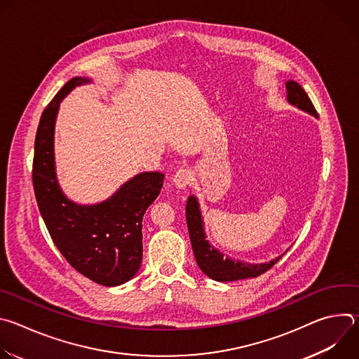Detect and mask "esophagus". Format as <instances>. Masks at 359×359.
I'll return each mask as SVG.
<instances>
[{"mask_svg":"<svg viewBox=\"0 0 359 359\" xmlns=\"http://www.w3.org/2000/svg\"><path fill=\"white\" fill-rule=\"evenodd\" d=\"M193 182V175L189 169H179L173 176V184L177 189H187Z\"/></svg>","mask_w":359,"mask_h":359,"instance_id":"esophagus-1","label":"esophagus"}]
</instances>
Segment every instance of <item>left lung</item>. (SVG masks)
I'll return each mask as SVG.
<instances>
[{
  "instance_id": "1",
  "label": "left lung",
  "mask_w": 359,
  "mask_h": 359,
  "mask_svg": "<svg viewBox=\"0 0 359 359\" xmlns=\"http://www.w3.org/2000/svg\"><path fill=\"white\" fill-rule=\"evenodd\" d=\"M285 93L287 102L290 105L310 114L311 116L318 118L313 102L309 95L301 88V85L292 79L285 81ZM186 220L189 236L191 241V248L194 252V259L197 262L201 273L206 274L209 278L219 283L237 281L244 278H254L270 270L281 257L266 262V263H247L240 259H233L230 255L224 254L219 248H216L209 240L204 227V220L201 216V209L198 198L194 194H190L186 203ZM287 252V250H285Z\"/></svg>"
}]
</instances>
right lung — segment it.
<instances>
[{"instance_id":"obj_1","label":"right lung","mask_w":359,"mask_h":359,"mask_svg":"<svg viewBox=\"0 0 359 359\" xmlns=\"http://www.w3.org/2000/svg\"><path fill=\"white\" fill-rule=\"evenodd\" d=\"M93 79L75 76L49 102L39 119L32 182L41 216L65 260L82 276L107 287L132 280L142 264V220L163 186L161 172H142L111 197L93 204L71 200L62 190L55 165V125L61 102L76 86Z\"/></svg>"}]
</instances>
